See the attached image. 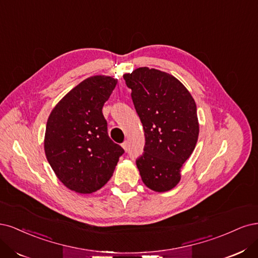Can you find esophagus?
Returning <instances> with one entry per match:
<instances>
[{"label": "esophagus", "instance_id": "esophagus-1", "mask_svg": "<svg viewBox=\"0 0 258 258\" xmlns=\"http://www.w3.org/2000/svg\"><path fill=\"white\" fill-rule=\"evenodd\" d=\"M122 147H123L124 150L127 152L128 151V141H124V143L122 144Z\"/></svg>", "mask_w": 258, "mask_h": 258}]
</instances>
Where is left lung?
<instances>
[{"instance_id":"obj_1","label":"left lung","mask_w":258,"mask_h":258,"mask_svg":"<svg viewBox=\"0 0 258 258\" xmlns=\"http://www.w3.org/2000/svg\"><path fill=\"white\" fill-rule=\"evenodd\" d=\"M123 78L145 131L144 153L136 160L141 179L155 192H166L179 183L197 143L195 101L177 78L159 70L140 68Z\"/></svg>"}]
</instances>
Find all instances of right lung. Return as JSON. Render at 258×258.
Masks as SVG:
<instances>
[{
  "label": "right lung",
  "instance_id": "right-lung-1",
  "mask_svg": "<svg viewBox=\"0 0 258 258\" xmlns=\"http://www.w3.org/2000/svg\"><path fill=\"white\" fill-rule=\"evenodd\" d=\"M117 80L93 76L75 87L59 102L47 121L45 153L62 183L90 194L111 176L123 148L108 136L103 106Z\"/></svg>",
  "mask_w": 258,
  "mask_h": 258
}]
</instances>
